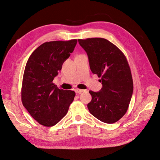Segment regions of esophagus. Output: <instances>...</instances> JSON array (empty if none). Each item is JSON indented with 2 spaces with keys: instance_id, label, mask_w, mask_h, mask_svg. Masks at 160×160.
<instances>
[{
  "instance_id": "1",
  "label": "esophagus",
  "mask_w": 160,
  "mask_h": 160,
  "mask_svg": "<svg viewBox=\"0 0 160 160\" xmlns=\"http://www.w3.org/2000/svg\"><path fill=\"white\" fill-rule=\"evenodd\" d=\"M83 91H85V90H83V89H75L76 93H78V94H80L81 93H82V92H83Z\"/></svg>"
}]
</instances>
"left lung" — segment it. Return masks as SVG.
<instances>
[{
	"instance_id": "1",
	"label": "left lung",
	"mask_w": 160,
	"mask_h": 160,
	"mask_svg": "<svg viewBox=\"0 0 160 160\" xmlns=\"http://www.w3.org/2000/svg\"><path fill=\"white\" fill-rule=\"evenodd\" d=\"M88 56L91 71L101 77L102 88L89 91V112L106 123L118 122L127 112L133 94L130 67L123 52L103 38L78 39Z\"/></svg>"
}]
</instances>
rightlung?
<instances>
[{
    "mask_svg": "<svg viewBox=\"0 0 160 160\" xmlns=\"http://www.w3.org/2000/svg\"><path fill=\"white\" fill-rule=\"evenodd\" d=\"M77 42V39L46 42L32 52L27 62L22 103L32 118L44 126H53L61 121L74 100L73 91L58 89L52 81Z\"/></svg>",
    "mask_w": 160,
    "mask_h": 160,
    "instance_id": "obj_1",
    "label": "right lung"
}]
</instances>
